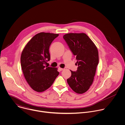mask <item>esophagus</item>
Masks as SVG:
<instances>
[{
	"instance_id": "34e87169",
	"label": "esophagus",
	"mask_w": 125,
	"mask_h": 125,
	"mask_svg": "<svg viewBox=\"0 0 125 125\" xmlns=\"http://www.w3.org/2000/svg\"><path fill=\"white\" fill-rule=\"evenodd\" d=\"M59 70L60 71H61L63 70H64V69H63V68H59Z\"/></svg>"
}]
</instances>
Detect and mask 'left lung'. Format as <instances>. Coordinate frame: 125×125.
I'll list each match as a JSON object with an SVG mask.
<instances>
[{"label": "left lung", "instance_id": "8db88e82", "mask_svg": "<svg viewBox=\"0 0 125 125\" xmlns=\"http://www.w3.org/2000/svg\"><path fill=\"white\" fill-rule=\"evenodd\" d=\"M63 38L76 56L78 67L77 71H71L67 79L70 87L75 93H85L92 84L98 64V52L96 45L84 33H69Z\"/></svg>", "mask_w": 125, "mask_h": 125}]
</instances>
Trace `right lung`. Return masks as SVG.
<instances>
[{
    "instance_id": "right-lung-1",
    "label": "right lung",
    "mask_w": 125,
    "mask_h": 125,
    "mask_svg": "<svg viewBox=\"0 0 125 125\" xmlns=\"http://www.w3.org/2000/svg\"><path fill=\"white\" fill-rule=\"evenodd\" d=\"M59 34L42 32L27 43L21 56L23 73L33 90L43 92L49 88L59 73L57 68L45 66L49 61V46Z\"/></svg>"
}]
</instances>
